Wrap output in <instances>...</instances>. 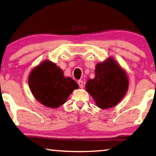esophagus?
Returning a JSON list of instances; mask_svg holds the SVG:
<instances>
[{
  "instance_id": "1",
  "label": "esophagus",
  "mask_w": 156,
  "mask_h": 156,
  "mask_svg": "<svg viewBox=\"0 0 156 156\" xmlns=\"http://www.w3.org/2000/svg\"><path fill=\"white\" fill-rule=\"evenodd\" d=\"M78 84L79 85V87H80V88H83L84 85H83V82L82 80H79L78 82Z\"/></svg>"
}]
</instances>
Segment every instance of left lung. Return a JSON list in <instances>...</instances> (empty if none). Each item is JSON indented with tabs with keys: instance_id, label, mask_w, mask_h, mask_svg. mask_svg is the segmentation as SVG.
<instances>
[{
	"instance_id": "8db88e82",
	"label": "left lung",
	"mask_w": 156,
	"mask_h": 156,
	"mask_svg": "<svg viewBox=\"0 0 156 156\" xmlns=\"http://www.w3.org/2000/svg\"><path fill=\"white\" fill-rule=\"evenodd\" d=\"M127 73L112 58L98 63L95 77L89 79L85 89L101 109H108L117 105L128 90Z\"/></svg>"
}]
</instances>
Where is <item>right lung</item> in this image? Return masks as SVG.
<instances>
[{"label": "right lung", "mask_w": 156, "mask_h": 156, "mask_svg": "<svg viewBox=\"0 0 156 156\" xmlns=\"http://www.w3.org/2000/svg\"><path fill=\"white\" fill-rule=\"evenodd\" d=\"M28 85L34 97L51 108L65 103L72 91L79 87L75 80L64 76L63 71L49 60L44 61L31 71Z\"/></svg>", "instance_id": "right-lung-1"}]
</instances>
